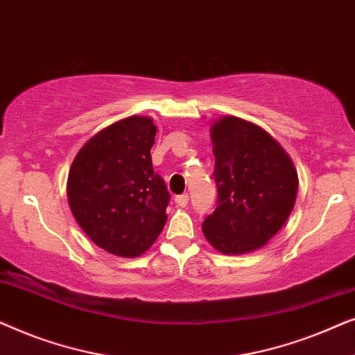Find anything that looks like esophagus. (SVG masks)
I'll return each instance as SVG.
<instances>
[{
  "mask_svg": "<svg viewBox=\"0 0 355 355\" xmlns=\"http://www.w3.org/2000/svg\"><path fill=\"white\" fill-rule=\"evenodd\" d=\"M174 200H176L179 207H186L189 203V193H181V196H178Z\"/></svg>",
  "mask_w": 355,
  "mask_h": 355,
  "instance_id": "34e87169",
  "label": "esophagus"
}]
</instances>
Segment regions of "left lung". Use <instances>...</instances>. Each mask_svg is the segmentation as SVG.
Listing matches in <instances>:
<instances>
[{
	"mask_svg": "<svg viewBox=\"0 0 355 355\" xmlns=\"http://www.w3.org/2000/svg\"><path fill=\"white\" fill-rule=\"evenodd\" d=\"M216 208L202 223L208 242L223 254L265 245L293 211L297 171L268 132L225 116L211 128Z\"/></svg>",
	"mask_w": 355,
	"mask_h": 355,
	"instance_id": "obj_1",
	"label": "left lung"
}]
</instances>
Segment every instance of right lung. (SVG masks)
<instances>
[{
    "mask_svg": "<svg viewBox=\"0 0 355 355\" xmlns=\"http://www.w3.org/2000/svg\"><path fill=\"white\" fill-rule=\"evenodd\" d=\"M155 134L152 119L130 116L95 134L72 162V215L110 254L142 255L166 223L169 192L150 155Z\"/></svg>",
    "mask_w": 355,
    "mask_h": 355,
    "instance_id": "obj_1",
    "label": "right lung"
}]
</instances>
